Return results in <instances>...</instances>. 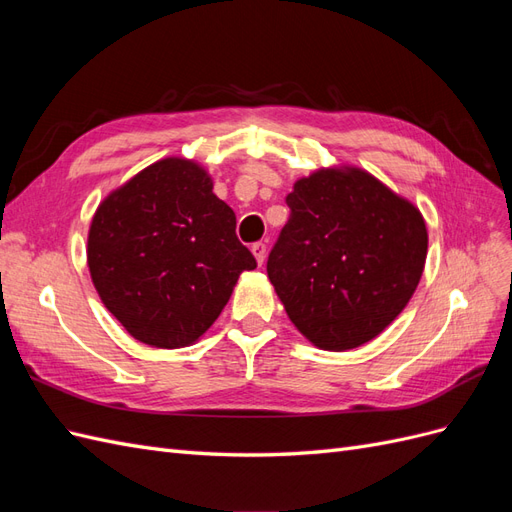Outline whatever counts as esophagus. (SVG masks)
<instances>
[{
	"label": "esophagus",
	"mask_w": 512,
	"mask_h": 512,
	"mask_svg": "<svg viewBox=\"0 0 512 512\" xmlns=\"http://www.w3.org/2000/svg\"><path fill=\"white\" fill-rule=\"evenodd\" d=\"M252 254H254L258 265H262V262H265V258H267V245L262 243V241L254 243V245H252Z\"/></svg>",
	"instance_id": "esophagus-1"
}]
</instances>
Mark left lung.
<instances>
[{
    "label": "left lung",
    "instance_id": "left-lung-1",
    "mask_svg": "<svg viewBox=\"0 0 512 512\" xmlns=\"http://www.w3.org/2000/svg\"><path fill=\"white\" fill-rule=\"evenodd\" d=\"M286 205L267 273L294 327L333 352L380 335L423 275V215L359 168L318 170Z\"/></svg>",
    "mask_w": 512,
    "mask_h": 512
}]
</instances>
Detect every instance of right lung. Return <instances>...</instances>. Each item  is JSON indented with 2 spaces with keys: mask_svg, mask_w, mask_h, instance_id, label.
<instances>
[{
  "mask_svg": "<svg viewBox=\"0 0 512 512\" xmlns=\"http://www.w3.org/2000/svg\"><path fill=\"white\" fill-rule=\"evenodd\" d=\"M203 168L166 158L98 207L87 262L94 286L126 331L156 348H183L222 314L256 258Z\"/></svg>",
  "mask_w": 512,
  "mask_h": 512,
  "instance_id": "right-lung-1",
  "label": "right lung"
}]
</instances>
